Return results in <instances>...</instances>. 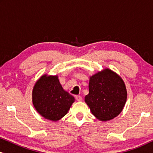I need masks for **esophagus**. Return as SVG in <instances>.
<instances>
[{
  "mask_svg": "<svg viewBox=\"0 0 153 153\" xmlns=\"http://www.w3.org/2000/svg\"><path fill=\"white\" fill-rule=\"evenodd\" d=\"M76 100L78 102H81V101H82V97H81V96H80V95H76Z\"/></svg>",
  "mask_w": 153,
  "mask_h": 153,
  "instance_id": "obj_1",
  "label": "esophagus"
}]
</instances>
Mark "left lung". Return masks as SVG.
Segmentation results:
<instances>
[{
	"mask_svg": "<svg viewBox=\"0 0 153 153\" xmlns=\"http://www.w3.org/2000/svg\"><path fill=\"white\" fill-rule=\"evenodd\" d=\"M89 93L85 102L98 120L108 121L120 114L127 101L124 81L119 75L105 68L90 76Z\"/></svg>",
	"mask_w": 153,
	"mask_h": 153,
	"instance_id": "left-lung-1",
	"label": "left lung"
}]
</instances>
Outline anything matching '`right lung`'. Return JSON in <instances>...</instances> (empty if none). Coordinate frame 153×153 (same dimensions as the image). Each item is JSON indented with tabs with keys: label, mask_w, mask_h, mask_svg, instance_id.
I'll return each mask as SVG.
<instances>
[{
	"label": "right lung",
	"mask_w": 153,
	"mask_h": 153,
	"mask_svg": "<svg viewBox=\"0 0 153 153\" xmlns=\"http://www.w3.org/2000/svg\"><path fill=\"white\" fill-rule=\"evenodd\" d=\"M32 100L42 116L56 122L68 114L74 97L62 88L58 75L44 74L33 87Z\"/></svg>",
	"instance_id": "add662e5"
}]
</instances>
